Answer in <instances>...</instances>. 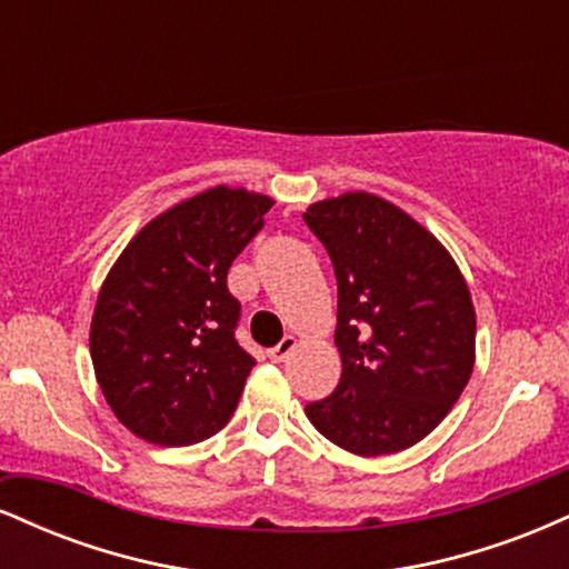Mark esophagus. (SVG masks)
<instances>
[{"label": "esophagus", "instance_id": "esophagus-1", "mask_svg": "<svg viewBox=\"0 0 569 569\" xmlns=\"http://www.w3.org/2000/svg\"><path fill=\"white\" fill-rule=\"evenodd\" d=\"M293 348H297V339H293V337H283V339H280V342L276 345V348L267 350V356H270V361L280 363V361H286V358L291 356Z\"/></svg>", "mask_w": 569, "mask_h": 569}]
</instances>
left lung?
Returning <instances> with one entry per match:
<instances>
[{"instance_id": "obj_1", "label": "left lung", "mask_w": 569, "mask_h": 569, "mask_svg": "<svg viewBox=\"0 0 569 569\" xmlns=\"http://www.w3.org/2000/svg\"><path fill=\"white\" fill-rule=\"evenodd\" d=\"M305 221L337 276V390L307 403L329 441L361 457L415 447L471 380L476 310L452 253L371 192L318 200Z\"/></svg>"}]
</instances>
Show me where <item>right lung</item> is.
I'll list each match as a JSON object with an SVG mask.
<instances>
[{"mask_svg":"<svg viewBox=\"0 0 569 569\" xmlns=\"http://www.w3.org/2000/svg\"><path fill=\"white\" fill-rule=\"evenodd\" d=\"M272 198L211 187L143 224L103 280L90 358L130 433L189 447L230 422L253 358L234 339L240 302L227 272L264 227Z\"/></svg>","mask_w":569,"mask_h":569,"instance_id":"right-lung-1","label":"right lung"}]
</instances>
